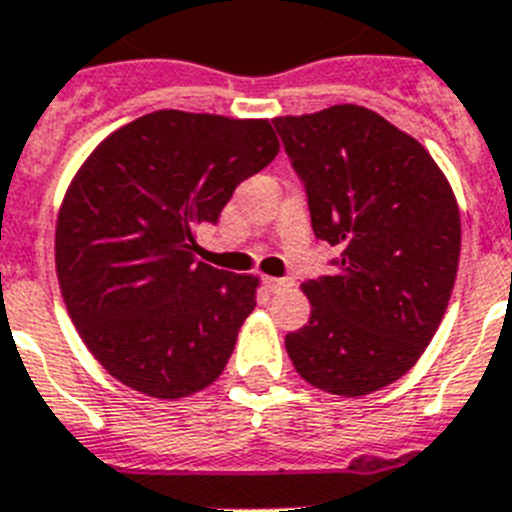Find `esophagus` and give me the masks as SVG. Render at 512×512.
<instances>
[{
  "instance_id": "34e87169",
  "label": "esophagus",
  "mask_w": 512,
  "mask_h": 512,
  "mask_svg": "<svg viewBox=\"0 0 512 512\" xmlns=\"http://www.w3.org/2000/svg\"><path fill=\"white\" fill-rule=\"evenodd\" d=\"M264 284L269 292H282V289L292 287V279H277V277H264Z\"/></svg>"
}]
</instances>
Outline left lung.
Instances as JSON below:
<instances>
[{"instance_id":"8db88e82","label":"left lung","mask_w":512,"mask_h":512,"mask_svg":"<svg viewBox=\"0 0 512 512\" xmlns=\"http://www.w3.org/2000/svg\"><path fill=\"white\" fill-rule=\"evenodd\" d=\"M274 125L312 230L341 251L330 277L302 284L310 320L284 346L312 387L369 395L408 374L436 336L459 269V205L431 153L366 107Z\"/></svg>"}]
</instances>
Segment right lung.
Masks as SVG:
<instances>
[{"label":"right lung","instance_id":"1","mask_svg":"<svg viewBox=\"0 0 512 512\" xmlns=\"http://www.w3.org/2000/svg\"><path fill=\"white\" fill-rule=\"evenodd\" d=\"M279 153L269 120L158 110L99 143L66 189L56 274L94 359L158 400L223 374L259 277L194 259L235 187Z\"/></svg>","mask_w":512,"mask_h":512}]
</instances>
